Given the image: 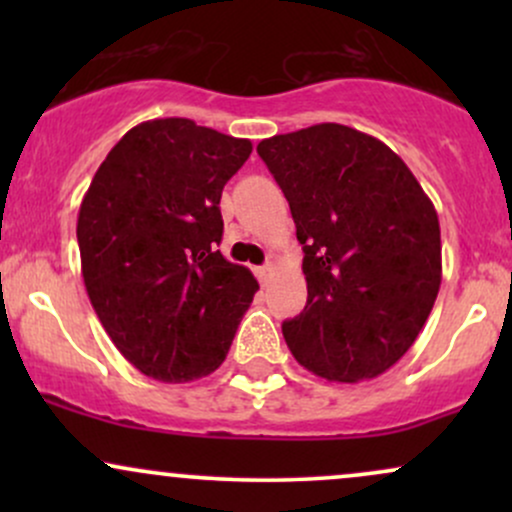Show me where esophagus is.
Returning <instances> with one entry per match:
<instances>
[{
	"label": "esophagus",
	"instance_id": "obj_1",
	"mask_svg": "<svg viewBox=\"0 0 512 512\" xmlns=\"http://www.w3.org/2000/svg\"><path fill=\"white\" fill-rule=\"evenodd\" d=\"M274 269H276V264L274 262H267V264H264V267L257 269V279H260L262 284H269V279H272Z\"/></svg>",
	"mask_w": 512,
	"mask_h": 512
}]
</instances>
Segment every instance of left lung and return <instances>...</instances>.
<instances>
[{"label": "left lung", "mask_w": 512, "mask_h": 512, "mask_svg": "<svg viewBox=\"0 0 512 512\" xmlns=\"http://www.w3.org/2000/svg\"><path fill=\"white\" fill-rule=\"evenodd\" d=\"M289 199L308 303L281 325L303 368L378 378L424 330L440 289L433 202L390 146L337 122L257 144Z\"/></svg>", "instance_id": "left-lung-1"}]
</instances>
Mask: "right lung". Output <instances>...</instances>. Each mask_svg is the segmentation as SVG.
Listing matches in <instances>:
<instances>
[{"label":"right lung","mask_w":512,"mask_h":512,"mask_svg":"<svg viewBox=\"0 0 512 512\" xmlns=\"http://www.w3.org/2000/svg\"><path fill=\"white\" fill-rule=\"evenodd\" d=\"M248 139L185 117L132 127L93 175L76 221L98 320L132 366L161 383L214 373L260 289L221 255L223 185Z\"/></svg>","instance_id":"1"}]
</instances>
